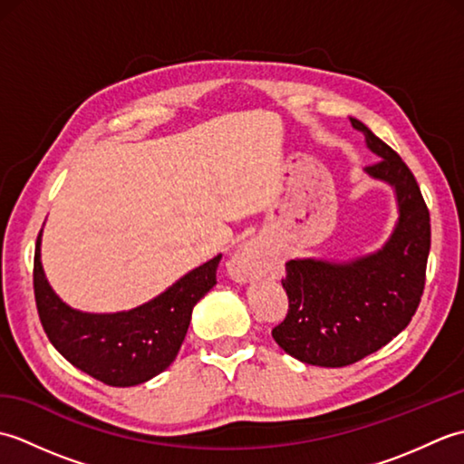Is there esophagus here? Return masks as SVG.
<instances>
[{"label": "esophagus", "mask_w": 464, "mask_h": 464, "mask_svg": "<svg viewBox=\"0 0 464 464\" xmlns=\"http://www.w3.org/2000/svg\"><path fill=\"white\" fill-rule=\"evenodd\" d=\"M265 269V255L255 243H245L241 249L235 251L231 261L227 263V271H229L231 279L245 283L253 279Z\"/></svg>", "instance_id": "1"}]
</instances>
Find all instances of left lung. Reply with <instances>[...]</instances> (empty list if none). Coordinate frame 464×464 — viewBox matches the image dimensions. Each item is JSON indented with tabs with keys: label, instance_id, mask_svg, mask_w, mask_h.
Segmentation results:
<instances>
[{
	"label": "left lung",
	"instance_id": "left-lung-1",
	"mask_svg": "<svg viewBox=\"0 0 464 464\" xmlns=\"http://www.w3.org/2000/svg\"><path fill=\"white\" fill-rule=\"evenodd\" d=\"M351 125L381 157L364 171L395 189L399 221L377 253L347 263L291 259L285 265L281 283L289 311L273 339L291 357L317 367H347L407 327L425 289L430 251V217L415 175L367 125L353 117Z\"/></svg>",
	"mask_w": 464,
	"mask_h": 464
}]
</instances>
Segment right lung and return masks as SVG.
<instances>
[{"label": "right lung", "instance_id": "1", "mask_svg": "<svg viewBox=\"0 0 464 464\" xmlns=\"http://www.w3.org/2000/svg\"><path fill=\"white\" fill-rule=\"evenodd\" d=\"M42 233L34 257V291L47 339L63 357L110 387H135L175 361L191 313L217 283L221 255L189 271L150 303L121 313L72 309L49 287L42 267Z\"/></svg>", "mask_w": 464, "mask_h": 464}]
</instances>
